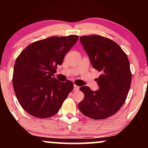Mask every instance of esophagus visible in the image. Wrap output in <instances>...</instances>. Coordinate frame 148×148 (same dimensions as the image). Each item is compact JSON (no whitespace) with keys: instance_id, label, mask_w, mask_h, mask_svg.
Returning a JSON list of instances; mask_svg holds the SVG:
<instances>
[{"instance_id":"esophagus-1","label":"esophagus","mask_w":148,"mask_h":148,"mask_svg":"<svg viewBox=\"0 0 148 148\" xmlns=\"http://www.w3.org/2000/svg\"><path fill=\"white\" fill-rule=\"evenodd\" d=\"M79 89V87L78 86H76V85H74V90L75 91H76V90H78Z\"/></svg>"}]
</instances>
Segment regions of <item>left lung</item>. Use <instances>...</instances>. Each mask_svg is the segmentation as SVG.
Masks as SVG:
<instances>
[{
  "instance_id": "8db88e82",
  "label": "left lung",
  "mask_w": 148,
  "mask_h": 148,
  "mask_svg": "<svg viewBox=\"0 0 148 148\" xmlns=\"http://www.w3.org/2000/svg\"><path fill=\"white\" fill-rule=\"evenodd\" d=\"M93 68L101 73L97 79L99 90L88 86L80 90L84 99L80 111L95 120H103L116 113L123 106L130 90L132 72L127 54L116 42L97 35L80 37Z\"/></svg>"
}]
</instances>
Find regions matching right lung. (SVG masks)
I'll use <instances>...</instances> for the list:
<instances>
[{"label":"right lung","mask_w":148,"mask_h":148,"mask_svg":"<svg viewBox=\"0 0 148 148\" xmlns=\"http://www.w3.org/2000/svg\"><path fill=\"white\" fill-rule=\"evenodd\" d=\"M78 39L71 35L39 40L25 47L16 59L13 88L20 105L32 116L47 118L56 114L74 88L72 81L61 82L53 74Z\"/></svg>","instance_id":"add662e5"}]
</instances>
